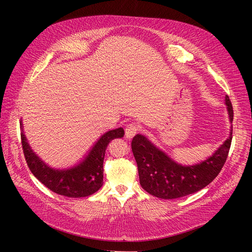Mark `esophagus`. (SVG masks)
<instances>
[{
  "mask_svg": "<svg viewBox=\"0 0 252 252\" xmlns=\"http://www.w3.org/2000/svg\"><path fill=\"white\" fill-rule=\"evenodd\" d=\"M139 131V126H136L135 124H129L126 129H125V135H126V139H132L133 136L138 133Z\"/></svg>",
  "mask_w": 252,
  "mask_h": 252,
  "instance_id": "34e87169",
  "label": "esophagus"
}]
</instances>
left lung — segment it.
Here are the masks:
<instances>
[{
  "mask_svg": "<svg viewBox=\"0 0 252 252\" xmlns=\"http://www.w3.org/2000/svg\"><path fill=\"white\" fill-rule=\"evenodd\" d=\"M225 105L230 124L233 120L229 96H225ZM232 140V125L228 138L211 156L192 165H183L174 161L164 150L158 148L147 136L136 134L131 143L138 165L140 184L151 195L159 199L173 200L192 194L217 178L226 162Z\"/></svg>",
  "mask_w": 252,
  "mask_h": 252,
  "instance_id": "obj_1",
  "label": "left lung"
}]
</instances>
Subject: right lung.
Instances as JSON below:
<instances>
[{"instance_id": "1", "label": "right lung", "mask_w": 252, "mask_h": 252, "mask_svg": "<svg viewBox=\"0 0 252 252\" xmlns=\"http://www.w3.org/2000/svg\"><path fill=\"white\" fill-rule=\"evenodd\" d=\"M21 139L30 171L51 191L68 197H84L94 194L103 185V162L108 144L124 136L120 127L103 133L80 161L67 168H55L45 163L30 146L21 121Z\"/></svg>"}]
</instances>
